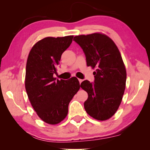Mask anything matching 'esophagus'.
I'll return each mask as SVG.
<instances>
[{"instance_id": "1", "label": "esophagus", "mask_w": 150, "mask_h": 150, "mask_svg": "<svg viewBox=\"0 0 150 150\" xmlns=\"http://www.w3.org/2000/svg\"><path fill=\"white\" fill-rule=\"evenodd\" d=\"M78 80H79V83H80L83 81V80H82V79H78Z\"/></svg>"}]
</instances>
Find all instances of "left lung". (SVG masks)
<instances>
[{
  "label": "left lung",
  "mask_w": 150,
  "mask_h": 150,
  "mask_svg": "<svg viewBox=\"0 0 150 150\" xmlns=\"http://www.w3.org/2000/svg\"><path fill=\"white\" fill-rule=\"evenodd\" d=\"M86 57L87 66L96 68L94 83L85 80L81 87L88 93L84 103L91 117L106 120L120 106L126 88V71L117 46L107 35L94 33L75 36Z\"/></svg>",
  "instance_id": "8db88e82"
}]
</instances>
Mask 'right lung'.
I'll list each match as a JSON object with an SVG mask.
<instances>
[{
	"label": "right lung",
	"instance_id": "add662e5",
	"mask_svg": "<svg viewBox=\"0 0 150 150\" xmlns=\"http://www.w3.org/2000/svg\"><path fill=\"white\" fill-rule=\"evenodd\" d=\"M73 35L47 37L30 50L26 63L25 87L30 103L45 122L57 124L67 115L68 106L80 88L76 77L56 79L62 55L69 47Z\"/></svg>",
	"mask_w": 150,
	"mask_h": 150
}]
</instances>
